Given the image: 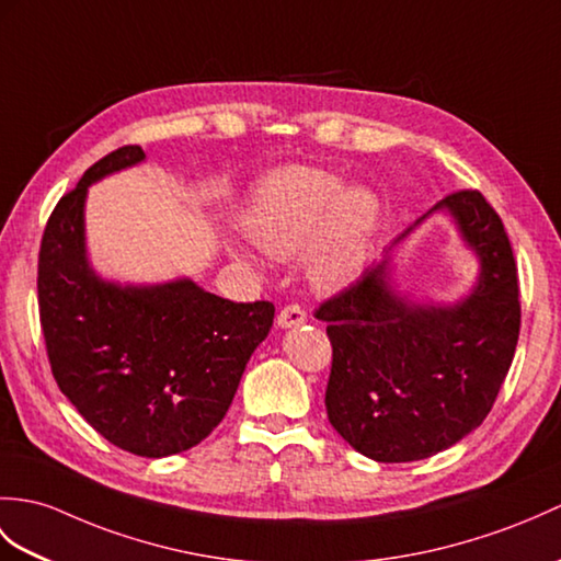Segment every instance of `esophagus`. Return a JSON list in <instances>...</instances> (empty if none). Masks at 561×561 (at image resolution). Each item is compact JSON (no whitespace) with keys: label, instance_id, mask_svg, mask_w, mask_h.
<instances>
[{"label":"esophagus","instance_id":"34e87169","mask_svg":"<svg viewBox=\"0 0 561 561\" xmlns=\"http://www.w3.org/2000/svg\"><path fill=\"white\" fill-rule=\"evenodd\" d=\"M308 320V312L301 308V306H296V304H291V306H284L282 310H279V316H277V324L282 330H289V328H301V324Z\"/></svg>","mask_w":561,"mask_h":561}]
</instances>
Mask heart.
<instances>
[{
    "label": "heart",
    "instance_id": "heart-1",
    "mask_svg": "<svg viewBox=\"0 0 561 561\" xmlns=\"http://www.w3.org/2000/svg\"><path fill=\"white\" fill-rule=\"evenodd\" d=\"M380 225V203L366 188H344V181L312 167H286L257 188L249 231L270 257H291L306 249L310 279L322 289L354 282Z\"/></svg>",
    "mask_w": 561,
    "mask_h": 561
}]
</instances>
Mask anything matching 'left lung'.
<instances>
[{
  "instance_id": "obj_1",
  "label": "left lung",
  "mask_w": 561,
  "mask_h": 561,
  "mask_svg": "<svg viewBox=\"0 0 561 561\" xmlns=\"http://www.w3.org/2000/svg\"><path fill=\"white\" fill-rule=\"evenodd\" d=\"M435 213L454 219L480 263L473 289L457 304L401 296L387 255L316 310L332 342L328 419L351 447L382 463L433 457L483 423L518 342L512 243L483 193L442 198L392 249Z\"/></svg>"
}]
</instances>
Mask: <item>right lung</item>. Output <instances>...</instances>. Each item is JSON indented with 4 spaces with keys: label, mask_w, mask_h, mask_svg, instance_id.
Returning <instances> with one entry per match:
<instances>
[{
    "label": "right lung",
    "mask_w": 561,
    "mask_h": 561,
    "mask_svg": "<svg viewBox=\"0 0 561 561\" xmlns=\"http://www.w3.org/2000/svg\"><path fill=\"white\" fill-rule=\"evenodd\" d=\"M142 160L138 146L114 150L57 203L37 260V304L61 394L112 445L162 459L225 419L275 306L233 304L186 277L119 284L98 275L85 245L88 188Z\"/></svg>",
    "instance_id": "right-lung-1"
}]
</instances>
